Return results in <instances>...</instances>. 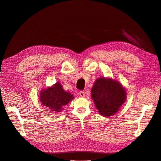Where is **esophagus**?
I'll use <instances>...</instances> for the list:
<instances>
[{
    "label": "esophagus",
    "instance_id": "esophagus-1",
    "mask_svg": "<svg viewBox=\"0 0 161 161\" xmlns=\"http://www.w3.org/2000/svg\"><path fill=\"white\" fill-rule=\"evenodd\" d=\"M79 95H80V97H85V92H84L83 91H80V92H79Z\"/></svg>",
    "mask_w": 161,
    "mask_h": 161
}]
</instances>
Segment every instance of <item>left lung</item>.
<instances>
[{
	"label": "left lung",
	"mask_w": 161,
	"mask_h": 161,
	"mask_svg": "<svg viewBox=\"0 0 161 161\" xmlns=\"http://www.w3.org/2000/svg\"><path fill=\"white\" fill-rule=\"evenodd\" d=\"M91 93L96 108L104 117L115 114L127 98L125 89L119 81L104 77L96 80Z\"/></svg>",
	"instance_id": "1"
}]
</instances>
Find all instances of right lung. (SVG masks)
Segmentation results:
<instances>
[{"instance_id":"right-lung-1","label":"right lung","mask_w":161,"mask_h":161,"mask_svg":"<svg viewBox=\"0 0 161 161\" xmlns=\"http://www.w3.org/2000/svg\"><path fill=\"white\" fill-rule=\"evenodd\" d=\"M73 94L65 92L62 85L57 82L52 86L42 89L40 93V101L52 112H60L65 105L74 99Z\"/></svg>"}]
</instances>
